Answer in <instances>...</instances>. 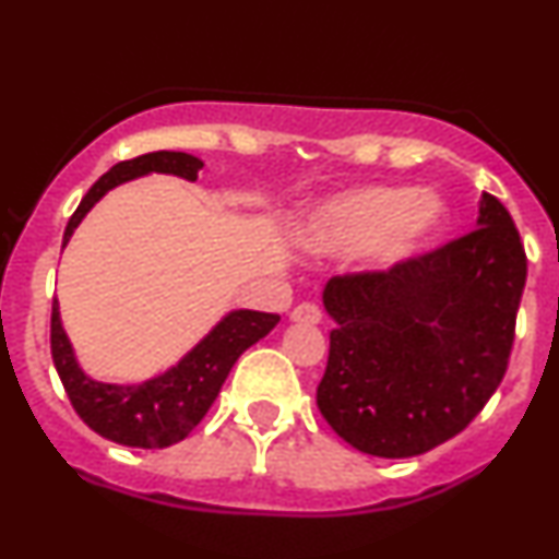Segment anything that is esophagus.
<instances>
[{"label": "esophagus", "mask_w": 559, "mask_h": 559, "mask_svg": "<svg viewBox=\"0 0 559 559\" xmlns=\"http://www.w3.org/2000/svg\"><path fill=\"white\" fill-rule=\"evenodd\" d=\"M320 318H323V312H320L318 305H312V301H301L292 310V320L294 323H310L316 325L320 323Z\"/></svg>", "instance_id": "obj_1"}]
</instances>
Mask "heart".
<instances>
[{"label": "heart", "instance_id": "heart-1", "mask_svg": "<svg viewBox=\"0 0 559 559\" xmlns=\"http://www.w3.org/2000/svg\"><path fill=\"white\" fill-rule=\"evenodd\" d=\"M444 223L433 194H409L400 186H365L331 197L301 223V247L312 254H349L362 249L370 267H394L415 258Z\"/></svg>", "mask_w": 559, "mask_h": 559}]
</instances>
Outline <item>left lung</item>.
Returning a JSON list of instances; mask_svg holds the SVG:
<instances>
[{"label":"left lung","mask_w":559,"mask_h":559,"mask_svg":"<svg viewBox=\"0 0 559 559\" xmlns=\"http://www.w3.org/2000/svg\"><path fill=\"white\" fill-rule=\"evenodd\" d=\"M521 234L480 194L476 230L381 273L333 275L318 407L346 444L415 457L457 436L502 383L521 307Z\"/></svg>","instance_id":"8db88e82"}]
</instances>
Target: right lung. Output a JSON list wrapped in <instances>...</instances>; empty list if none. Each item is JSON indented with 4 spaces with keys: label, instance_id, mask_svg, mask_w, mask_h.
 Segmentation results:
<instances>
[{
    "label": "right lung",
    "instance_id": "right-lung-1",
    "mask_svg": "<svg viewBox=\"0 0 559 559\" xmlns=\"http://www.w3.org/2000/svg\"><path fill=\"white\" fill-rule=\"evenodd\" d=\"M202 159L186 152H150L126 163H118L96 181L86 197L81 199L79 210L68 221L62 247L70 241L73 230L86 217L88 210L99 202L115 186L133 181L150 173H168V176L197 181L202 170ZM281 316L258 310H234L215 325L194 349L173 365L170 370L159 373L144 383H102L86 376L75 360L73 344H70L60 320V305L52 301V360L60 376L68 400L79 418L92 431L123 447L163 449L181 441L197 428V423L213 407L221 386L239 360L241 352L258 344L275 329Z\"/></svg>",
    "mask_w": 559,
    "mask_h": 559
}]
</instances>
